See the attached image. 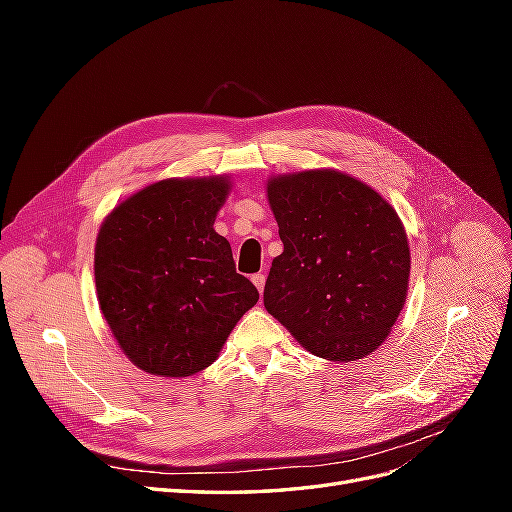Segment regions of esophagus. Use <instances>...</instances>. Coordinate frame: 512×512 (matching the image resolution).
<instances>
[{
    "label": "esophagus",
    "mask_w": 512,
    "mask_h": 512,
    "mask_svg": "<svg viewBox=\"0 0 512 512\" xmlns=\"http://www.w3.org/2000/svg\"><path fill=\"white\" fill-rule=\"evenodd\" d=\"M252 282H254V286L258 288V292L262 294V290H265V282H267V275H265V273H256V275H252Z\"/></svg>",
    "instance_id": "1"
}]
</instances>
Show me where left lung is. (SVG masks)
<instances>
[{
  "instance_id": "obj_1",
  "label": "left lung",
  "mask_w": 512,
  "mask_h": 512,
  "mask_svg": "<svg viewBox=\"0 0 512 512\" xmlns=\"http://www.w3.org/2000/svg\"><path fill=\"white\" fill-rule=\"evenodd\" d=\"M267 196L284 243L265 284L267 312L322 359L348 363L378 350L410 282L397 211L331 168L271 177Z\"/></svg>"
}]
</instances>
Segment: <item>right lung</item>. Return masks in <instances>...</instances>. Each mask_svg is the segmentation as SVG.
I'll return each instance as SVG.
<instances>
[{
    "label": "right lung",
    "mask_w": 512,
    "mask_h": 512,
    "mask_svg": "<svg viewBox=\"0 0 512 512\" xmlns=\"http://www.w3.org/2000/svg\"><path fill=\"white\" fill-rule=\"evenodd\" d=\"M230 179H162L106 215L94 256L102 314L123 354L151 376L209 367L258 301L215 232Z\"/></svg>",
    "instance_id": "1"
}]
</instances>
